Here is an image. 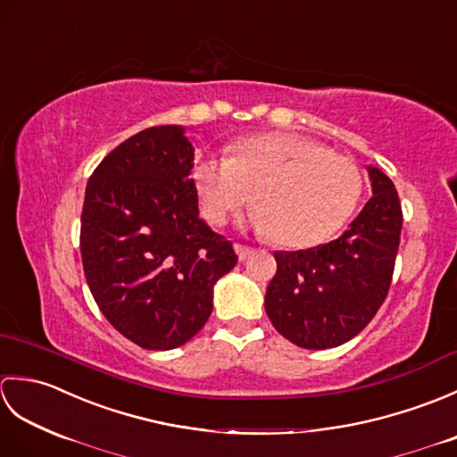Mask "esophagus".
Listing matches in <instances>:
<instances>
[{
  "label": "esophagus",
  "instance_id": "obj_1",
  "mask_svg": "<svg viewBox=\"0 0 457 457\" xmlns=\"http://www.w3.org/2000/svg\"><path fill=\"white\" fill-rule=\"evenodd\" d=\"M236 253L239 257V261H245L251 253H253V249L247 247V245H241V244H236Z\"/></svg>",
  "mask_w": 457,
  "mask_h": 457
}]
</instances>
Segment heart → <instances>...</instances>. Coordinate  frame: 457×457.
Instances as JSON below:
<instances>
[{
  "instance_id": "heart-1",
  "label": "heart",
  "mask_w": 457,
  "mask_h": 457,
  "mask_svg": "<svg viewBox=\"0 0 457 457\" xmlns=\"http://www.w3.org/2000/svg\"><path fill=\"white\" fill-rule=\"evenodd\" d=\"M194 180L210 221L226 223L251 200V223L275 244L304 249L336 236L363 196L353 161L293 133L241 139L229 154H206Z\"/></svg>"
}]
</instances>
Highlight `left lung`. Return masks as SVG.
Segmentation results:
<instances>
[{
	"label": "left lung",
	"mask_w": 457,
	"mask_h": 457,
	"mask_svg": "<svg viewBox=\"0 0 457 457\" xmlns=\"http://www.w3.org/2000/svg\"><path fill=\"white\" fill-rule=\"evenodd\" d=\"M373 196L337 239L277 251L265 295L267 316L288 342L326 349L349 342L371 322L389 293L403 210L393 180L367 167Z\"/></svg>",
	"instance_id": "1"
}]
</instances>
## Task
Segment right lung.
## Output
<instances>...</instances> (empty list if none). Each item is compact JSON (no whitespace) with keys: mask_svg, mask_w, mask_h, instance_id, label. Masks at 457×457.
<instances>
[{"mask_svg":"<svg viewBox=\"0 0 457 457\" xmlns=\"http://www.w3.org/2000/svg\"><path fill=\"white\" fill-rule=\"evenodd\" d=\"M192 167L182 125H159L118 145L86 187V280L108 322L145 349L167 352L196 336L213 285L237 263L231 241L198 216Z\"/></svg>","mask_w":457,"mask_h":457,"instance_id":"add662e5","label":"right lung"}]
</instances>
